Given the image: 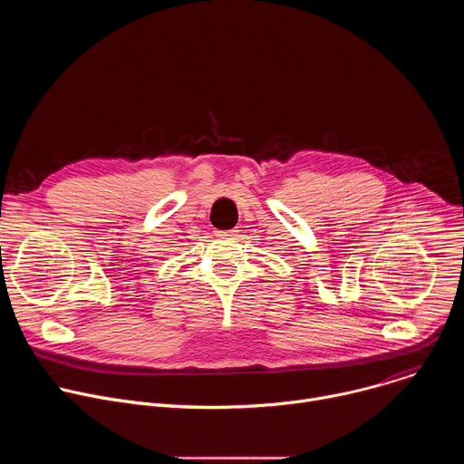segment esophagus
<instances>
[{
  "instance_id": "1",
  "label": "esophagus",
  "mask_w": 464,
  "mask_h": 464,
  "mask_svg": "<svg viewBox=\"0 0 464 464\" xmlns=\"http://www.w3.org/2000/svg\"><path fill=\"white\" fill-rule=\"evenodd\" d=\"M237 229H226V231H217V237H220V238H235L237 237Z\"/></svg>"
}]
</instances>
